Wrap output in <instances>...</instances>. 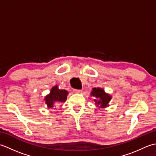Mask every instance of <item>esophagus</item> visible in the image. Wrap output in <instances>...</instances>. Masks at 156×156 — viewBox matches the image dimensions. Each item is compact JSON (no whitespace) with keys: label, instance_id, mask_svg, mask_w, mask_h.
I'll return each mask as SVG.
<instances>
[{"label":"esophagus","instance_id":"esophagus-1","mask_svg":"<svg viewBox=\"0 0 156 156\" xmlns=\"http://www.w3.org/2000/svg\"><path fill=\"white\" fill-rule=\"evenodd\" d=\"M74 91L76 93H80V92H82V90H74Z\"/></svg>","mask_w":156,"mask_h":156}]
</instances>
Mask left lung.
<instances>
[{
	"label": "left lung",
	"mask_w": 156,
	"mask_h": 156,
	"mask_svg": "<svg viewBox=\"0 0 156 156\" xmlns=\"http://www.w3.org/2000/svg\"><path fill=\"white\" fill-rule=\"evenodd\" d=\"M92 97L94 98V101L96 105L101 108H106L108 106V102L111 100V96L106 93L101 88H93L90 93Z\"/></svg>",
	"instance_id": "obj_1"
}]
</instances>
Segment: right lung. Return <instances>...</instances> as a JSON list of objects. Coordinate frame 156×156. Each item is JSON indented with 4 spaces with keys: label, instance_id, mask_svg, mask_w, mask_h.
<instances>
[{
    "label": "right lung",
    "instance_id": "add662e5",
    "mask_svg": "<svg viewBox=\"0 0 156 156\" xmlns=\"http://www.w3.org/2000/svg\"><path fill=\"white\" fill-rule=\"evenodd\" d=\"M68 94V91L66 90H60L56 85L51 89L49 94L45 97L44 101L48 108H53L55 102L57 103L64 102L67 98Z\"/></svg>",
    "mask_w": 156,
    "mask_h": 156
}]
</instances>
